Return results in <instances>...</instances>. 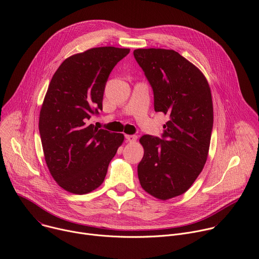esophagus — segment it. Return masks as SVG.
Instances as JSON below:
<instances>
[{
    "label": "esophagus",
    "instance_id": "esophagus-1",
    "mask_svg": "<svg viewBox=\"0 0 259 259\" xmlns=\"http://www.w3.org/2000/svg\"><path fill=\"white\" fill-rule=\"evenodd\" d=\"M125 137H126V139H127L129 142H134V141L137 139V136H136V135H128V134H126Z\"/></svg>",
    "mask_w": 259,
    "mask_h": 259
}]
</instances>
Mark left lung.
I'll return each mask as SVG.
<instances>
[{
    "label": "left lung",
    "mask_w": 259,
    "mask_h": 259,
    "mask_svg": "<svg viewBox=\"0 0 259 259\" xmlns=\"http://www.w3.org/2000/svg\"><path fill=\"white\" fill-rule=\"evenodd\" d=\"M134 57L154 91L156 112L169 116L162 138L143 135L137 166L142 189L160 200L186 193L207 161L213 127L209 84L202 71L174 50L136 49Z\"/></svg>",
    "instance_id": "obj_1"
}]
</instances>
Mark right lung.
I'll return each mask as SVG.
<instances>
[{
	"instance_id": "add662e5",
	"label": "right lung",
	"mask_w": 259,
	"mask_h": 259,
	"mask_svg": "<svg viewBox=\"0 0 259 259\" xmlns=\"http://www.w3.org/2000/svg\"><path fill=\"white\" fill-rule=\"evenodd\" d=\"M130 49L98 47L66 58L49 84L39 130L48 169L63 190L88 194L103 182L124 141L121 133L89 124L102 110L105 84Z\"/></svg>"
}]
</instances>
